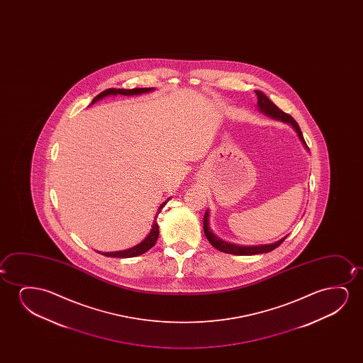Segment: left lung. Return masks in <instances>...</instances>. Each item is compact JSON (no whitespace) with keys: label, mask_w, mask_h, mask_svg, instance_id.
I'll return each instance as SVG.
<instances>
[{"label":"left lung","mask_w":363,"mask_h":363,"mask_svg":"<svg viewBox=\"0 0 363 363\" xmlns=\"http://www.w3.org/2000/svg\"><path fill=\"white\" fill-rule=\"evenodd\" d=\"M255 94L258 96V109L260 113L267 115L269 118H272L274 120H279V121H283L285 124L291 125L296 134H298V139L303 143V147L308 150V147L305 140H303V133L298 128V123L290 116V115L284 113L283 110L279 109L277 105L274 104L272 100L269 99L267 95L264 94L263 91L260 90H255ZM203 230L206 237L208 239L209 243L213 245L214 248L218 249L219 252H223V253L234 254V255H254V254H262L269 253L275 248H278L280 244L283 243L285 238L288 235H285L284 238L279 239L278 242H274L270 244H260V245H238V244L229 243L225 242L223 239L219 238L216 234L213 233V230L209 227V209L206 211L203 217Z\"/></svg>","instance_id":"1"}]
</instances>
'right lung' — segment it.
<instances>
[{"mask_svg": "<svg viewBox=\"0 0 363 363\" xmlns=\"http://www.w3.org/2000/svg\"><path fill=\"white\" fill-rule=\"evenodd\" d=\"M154 90L155 88H134V89H115V88H110V89L101 91L99 95H96L94 99L91 100L90 105L94 104V103L99 101V100L104 99V98L109 96V95L120 94L131 96V95L146 94V93L154 91ZM169 199H171V197H169V199H166V201L162 202L161 206H160L157 212H156V216H155L151 229H150V233L146 235V238H145L143 242H140L139 244H136V245L131 247V248L125 249V250H118V252H98V253L103 254L105 257H111V258H133V257H138V255L146 253L149 249L154 247L156 240L159 238V224L156 222V218H157V216H159L160 212H161V209L164 208V204L167 203Z\"/></svg>", "mask_w": 363, "mask_h": 363, "instance_id": "right-lung-1", "label": "right lung"}]
</instances>
